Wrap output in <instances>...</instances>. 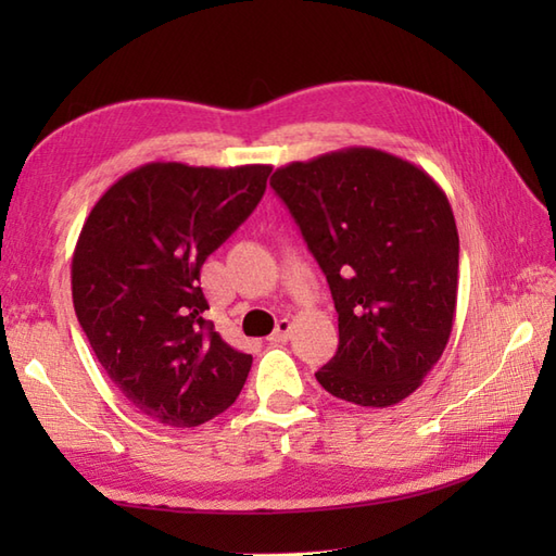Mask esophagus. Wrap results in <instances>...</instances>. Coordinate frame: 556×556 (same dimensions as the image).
Here are the masks:
<instances>
[{"label":"esophagus","instance_id":"34e87169","mask_svg":"<svg viewBox=\"0 0 556 556\" xmlns=\"http://www.w3.org/2000/svg\"><path fill=\"white\" fill-rule=\"evenodd\" d=\"M291 327H293V325H291V320H287V317H285V320H279L275 332L269 334V341H271V344H281V341H287V339H289V334H291Z\"/></svg>","mask_w":556,"mask_h":556}]
</instances>
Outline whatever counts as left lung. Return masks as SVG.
I'll return each mask as SVG.
<instances>
[{
  "label": "left lung",
  "instance_id": "1",
  "mask_svg": "<svg viewBox=\"0 0 556 556\" xmlns=\"http://www.w3.org/2000/svg\"><path fill=\"white\" fill-rule=\"evenodd\" d=\"M269 186L323 267L339 349L315 372L329 394L384 408L410 396L454 327L458 231L428 172L375 148H344L271 174Z\"/></svg>",
  "mask_w": 556,
  "mask_h": 556
}]
</instances>
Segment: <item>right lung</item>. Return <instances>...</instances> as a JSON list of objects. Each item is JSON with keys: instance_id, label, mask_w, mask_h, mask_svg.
Segmentation results:
<instances>
[{"instance_id": "obj_1", "label": "right lung", "mask_w": 556, "mask_h": 556, "mask_svg": "<svg viewBox=\"0 0 556 556\" xmlns=\"http://www.w3.org/2000/svg\"><path fill=\"white\" fill-rule=\"evenodd\" d=\"M269 172L148 162L83 224L71 260L76 317L102 370L152 420L195 428L241 394L253 356L203 317L200 267L255 210Z\"/></svg>"}]
</instances>
